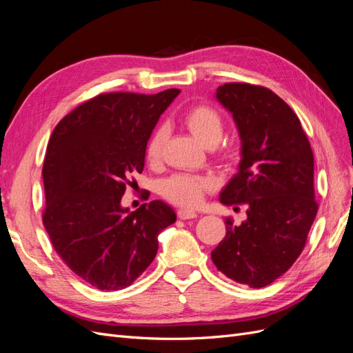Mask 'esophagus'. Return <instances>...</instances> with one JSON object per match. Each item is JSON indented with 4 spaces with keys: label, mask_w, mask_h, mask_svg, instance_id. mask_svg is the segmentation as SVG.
I'll use <instances>...</instances> for the list:
<instances>
[{
    "label": "esophagus",
    "mask_w": 353,
    "mask_h": 353,
    "mask_svg": "<svg viewBox=\"0 0 353 353\" xmlns=\"http://www.w3.org/2000/svg\"><path fill=\"white\" fill-rule=\"evenodd\" d=\"M197 216V213L194 210H188V209H179L178 210V218L179 219H193Z\"/></svg>",
    "instance_id": "34e87169"
}]
</instances>
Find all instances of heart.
Instances as JSON below:
<instances>
[{
	"mask_svg": "<svg viewBox=\"0 0 353 353\" xmlns=\"http://www.w3.org/2000/svg\"><path fill=\"white\" fill-rule=\"evenodd\" d=\"M184 122L188 131L206 147H215L223 135L222 116L209 105H196L190 109ZM168 131L165 126H160L154 131L147 143L145 156L150 163L157 162L162 157L163 145L166 141ZM212 187V181L193 175H174L163 183V194L175 205L184 208H194L203 199V194Z\"/></svg>",
	"mask_w": 353,
	"mask_h": 353,
	"instance_id": "b5f03b06",
	"label": "heart"
}]
</instances>
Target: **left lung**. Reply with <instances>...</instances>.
I'll use <instances>...</instances> for the list:
<instances>
[{
	"label": "left lung",
	"mask_w": 353,
	"mask_h": 353,
	"mask_svg": "<svg viewBox=\"0 0 353 353\" xmlns=\"http://www.w3.org/2000/svg\"><path fill=\"white\" fill-rule=\"evenodd\" d=\"M216 100L237 125L239 172L221 191L225 206L248 205V219L234 225L212 250L218 271L261 288L281 276L302 253L316 216L314 153L301 121L284 100L261 85L230 82Z\"/></svg>",
	"instance_id": "1"
}]
</instances>
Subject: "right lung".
I'll list each match as a JSON object with an SVG mask.
<instances>
[{
  "label": "right lung",
  "instance_id": "right-lung-1",
  "mask_svg": "<svg viewBox=\"0 0 353 353\" xmlns=\"http://www.w3.org/2000/svg\"><path fill=\"white\" fill-rule=\"evenodd\" d=\"M178 94L176 88L100 94L51 134L42 168V222L61 261L99 290L131 285L153 262L159 234L176 221L160 200L135 212L121 200L132 175L143 172L147 141Z\"/></svg>",
  "mask_w": 353,
  "mask_h": 353
}]
</instances>
